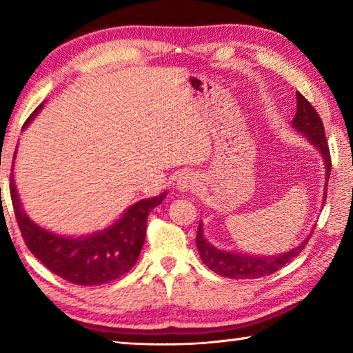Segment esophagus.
Listing matches in <instances>:
<instances>
[{
	"label": "esophagus",
	"mask_w": 353,
	"mask_h": 353,
	"mask_svg": "<svg viewBox=\"0 0 353 353\" xmlns=\"http://www.w3.org/2000/svg\"><path fill=\"white\" fill-rule=\"evenodd\" d=\"M199 177L194 172H185L177 181V188L182 191V193H187V191H196L199 187Z\"/></svg>",
	"instance_id": "1"
}]
</instances>
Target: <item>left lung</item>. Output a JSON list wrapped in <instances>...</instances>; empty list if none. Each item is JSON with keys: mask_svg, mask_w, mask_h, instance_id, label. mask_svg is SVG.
<instances>
[{"mask_svg": "<svg viewBox=\"0 0 353 353\" xmlns=\"http://www.w3.org/2000/svg\"><path fill=\"white\" fill-rule=\"evenodd\" d=\"M297 98V112L296 117L292 119V128L299 130L302 135L312 141L314 148L322 155L325 165V193H324V204L327 199V183L328 177H330L332 170V160H330V151H328L327 139L324 134V124L314 110V107L308 103V101L302 97L301 93H296ZM310 238V235H308ZM308 238H305L297 248L288 250V252L271 255V256H256V255H248L240 252H229V250H221L212 246L210 243L205 240L204 234H202V224H199L198 235H196V246H198L201 260L210 268L213 272L219 274L223 277L229 279H259L270 276L283 268L286 263H290L294 256L302 252L308 243Z\"/></svg>", "mask_w": 353, "mask_h": 353, "instance_id": "1", "label": "left lung"}]
</instances>
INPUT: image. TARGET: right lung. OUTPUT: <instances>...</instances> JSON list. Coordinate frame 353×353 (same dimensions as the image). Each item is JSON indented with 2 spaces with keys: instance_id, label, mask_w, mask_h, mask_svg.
Masks as SVG:
<instances>
[{
  "instance_id": "add662e5",
  "label": "right lung",
  "mask_w": 353,
  "mask_h": 353,
  "mask_svg": "<svg viewBox=\"0 0 353 353\" xmlns=\"http://www.w3.org/2000/svg\"><path fill=\"white\" fill-rule=\"evenodd\" d=\"M41 107L43 104L32 112L23 129L32 121ZM165 196L166 191L155 198L135 202L105 230L77 238L62 236L29 219L17 193L14 172L10 174L12 205L28 249L56 276L83 286L112 282L130 271L145 243L149 213L162 204Z\"/></svg>"
}]
</instances>
